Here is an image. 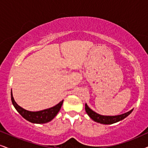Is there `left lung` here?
Masks as SVG:
<instances>
[{"mask_svg": "<svg viewBox=\"0 0 148 148\" xmlns=\"http://www.w3.org/2000/svg\"><path fill=\"white\" fill-rule=\"evenodd\" d=\"M85 110L86 112L88 115L92 119V120H94L95 121L97 122V123H102V124H112L114 123H116V122L123 120V119H125L126 116H127L131 112H132V110L129 111V112H125L124 114H120V115L117 116H103L101 114H97L95 112H94L93 110H92L87 106L86 103L85 104Z\"/></svg>", "mask_w": 148, "mask_h": 148, "instance_id": "1", "label": "left lung"}]
</instances>
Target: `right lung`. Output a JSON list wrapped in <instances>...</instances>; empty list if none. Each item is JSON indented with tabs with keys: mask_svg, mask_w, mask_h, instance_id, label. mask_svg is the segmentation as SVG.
<instances>
[{
	"mask_svg": "<svg viewBox=\"0 0 148 148\" xmlns=\"http://www.w3.org/2000/svg\"><path fill=\"white\" fill-rule=\"evenodd\" d=\"M11 99H12L13 105L15 107L16 110L20 113V114L27 121L34 123H45L51 121L57 115L63 103V101H62L58 104L51 108L38 111V112H32V111L25 110L16 103L13 97L12 91H11Z\"/></svg>",
	"mask_w": 148,
	"mask_h": 148,
	"instance_id": "obj_1",
	"label": "right lung"
}]
</instances>
